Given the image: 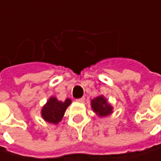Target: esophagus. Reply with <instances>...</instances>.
<instances>
[{
	"label": "esophagus",
	"mask_w": 161,
	"mask_h": 161,
	"mask_svg": "<svg viewBox=\"0 0 161 161\" xmlns=\"http://www.w3.org/2000/svg\"><path fill=\"white\" fill-rule=\"evenodd\" d=\"M85 99L83 97V98H80V99H76V101H78V102H85Z\"/></svg>",
	"instance_id": "obj_1"
}]
</instances>
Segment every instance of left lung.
<instances>
[{
  "mask_svg": "<svg viewBox=\"0 0 161 161\" xmlns=\"http://www.w3.org/2000/svg\"><path fill=\"white\" fill-rule=\"evenodd\" d=\"M91 108L99 117H106L113 113V106L103 95H99L91 100Z\"/></svg>",
  "mask_w": 161,
  "mask_h": 161,
  "instance_id": "left-lung-1",
  "label": "left lung"
}]
</instances>
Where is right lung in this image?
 Returning <instances> with one entry per match:
<instances>
[{
  "label": "right lung",
  "instance_id": "add662e5",
  "mask_svg": "<svg viewBox=\"0 0 161 161\" xmlns=\"http://www.w3.org/2000/svg\"><path fill=\"white\" fill-rule=\"evenodd\" d=\"M70 104V99H66L64 101H61L58 100L57 98L52 96L41 108V116L46 122L58 124L62 121L66 109Z\"/></svg>",
  "mask_w": 161,
  "mask_h": 161
}]
</instances>
